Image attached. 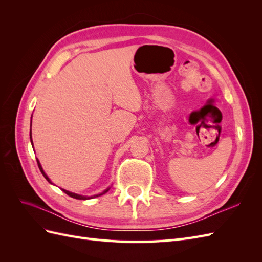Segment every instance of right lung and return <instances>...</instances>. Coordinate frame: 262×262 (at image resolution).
Returning a JSON list of instances; mask_svg holds the SVG:
<instances>
[{
  "label": "right lung",
  "mask_w": 262,
  "mask_h": 262,
  "mask_svg": "<svg viewBox=\"0 0 262 262\" xmlns=\"http://www.w3.org/2000/svg\"><path fill=\"white\" fill-rule=\"evenodd\" d=\"M30 142H31V145H33V140H31V123H30ZM37 163H38V167H39V169H40V171H41V173L43 175V177L48 180L50 184H52L51 182V180L48 178V176L46 175V172L43 171V169H42V167H41V165H40V163H39V161H38V158H37ZM110 188H107L105 191H102L101 193H99V194H95V195H93V196H87V195H81V194H77V193H73V192H70V191H68V190H66V189H62V191L64 192V193H67L68 195H70L71 198H74V199H78V200H87V199H93V198H96V196H99V195H102V194H105L108 190H109Z\"/></svg>",
  "instance_id": "add662e5"
}]
</instances>
